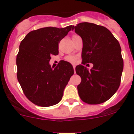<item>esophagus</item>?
<instances>
[{"instance_id":"1","label":"esophagus","mask_w":134,"mask_h":134,"mask_svg":"<svg viewBox=\"0 0 134 134\" xmlns=\"http://www.w3.org/2000/svg\"><path fill=\"white\" fill-rule=\"evenodd\" d=\"M75 67H76V66L75 65H73V69H74V70H75Z\"/></svg>"}]
</instances>
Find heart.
<instances>
[{"label":"heart","instance_id":"obj_1","mask_svg":"<svg viewBox=\"0 0 134 134\" xmlns=\"http://www.w3.org/2000/svg\"><path fill=\"white\" fill-rule=\"evenodd\" d=\"M65 59L69 62H71V63H75L76 62V57L73 56H68L65 58Z\"/></svg>","mask_w":134,"mask_h":134}]
</instances>
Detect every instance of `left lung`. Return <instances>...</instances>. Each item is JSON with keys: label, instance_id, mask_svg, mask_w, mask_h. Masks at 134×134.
Returning a JSON list of instances; mask_svg holds the SVG:
<instances>
[{"label": "left lung", "instance_id": "8db88e82", "mask_svg": "<svg viewBox=\"0 0 134 134\" xmlns=\"http://www.w3.org/2000/svg\"><path fill=\"white\" fill-rule=\"evenodd\" d=\"M73 29L82 39V63H93L89 71L82 65L76 67L81 77L77 87L81 99L90 104L109 100L118 90L123 71V59L119 41L106 27L81 23Z\"/></svg>", "mask_w": 134, "mask_h": 134}]
</instances>
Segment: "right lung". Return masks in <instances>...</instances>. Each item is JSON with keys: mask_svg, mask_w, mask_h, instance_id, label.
Instances as JSON below:
<instances>
[{"mask_svg": "<svg viewBox=\"0 0 134 134\" xmlns=\"http://www.w3.org/2000/svg\"><path fill=\"white\" fill-rule=\"evenodd\" d=\"M73 28H40L29 32L21 42L16 59L17 79L26 97L34 104L48 107L62 100L73 67L64 61L53 69L49 61L52 55L58 54L59 41Z\"/></svg>", "mask_w": 134, "mask_h": 134, "instance_id": "right-lung-1", "label": "right lung"}]
</instances>
